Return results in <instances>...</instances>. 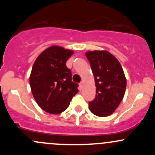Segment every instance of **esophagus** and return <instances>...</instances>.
<instances>
[{"instance_id":"34e87169","label":"esophagus","mask_w":155,"mask_h":155,"mask_svg":"<svg viewBox=\"0 0 155 155\" xmlns=\"http://www.w3.org/2000/svg\"><path fill=\"white\" fill-rule=\"evenodd\" d=\"M82 85H83V81H81L80 83H79V88L81 89V87H82Z\"/></svg>"}]
</instances>
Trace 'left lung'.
Here are the masks:
<instances>
[{
	"label": "left lung",
	"instance_id": "8db88e82",
	"mask_svg": "<svg viewBox=\"0 0 155 155\" xmlns=\"http://www.w3.org/2000/svg\"><path fill=\"white\" fill-rule=\"evenodd\" d=\"M94 75L96 95L89 101L92 113L99 117L110 115L124 96L127 80L118 60L110 53L94 51L86 53Z\"/></svg>",
	"mask_w": 155,
	"mask_h": 155
}]
</instances>
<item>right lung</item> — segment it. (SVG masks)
Instances as JSON below:
<instances>
[{
	"label": "right lung",
	"mask_w": 155,
	"mask_h": 155,
	"mask_svg": "<svg viewBox=\"0 0 155 155\" xmlns=\"http://www.w3.org/2000/svg\"><path fill=\"white\" fill-rule=\"evenodd\" d=\"M74 51L62 47L47 48L37 57L32 67L29 82L35 101L44 111L59 114L64 111L78 93L77 83L66 62Z\"/></svg>",
	"instance_id": "add662e5"
}]
</instances>
